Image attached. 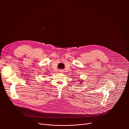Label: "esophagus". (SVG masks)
<instances>
[{"label": "esophagus", "instance_id": "34e87169", "mask_svg": "<svg viewBox=\"0 0 129 129\" xmlns=\"http://www.w3.org/2000/svg\"><path fill=\"white\" fill-rule=\"evenodd\" d=\"M59 71L60 72H63V70H62V69H60V70H59Z\"/></svg>", "mask_w": 129, "mask_h": 129}]
</instances>
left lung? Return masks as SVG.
Segmentation results:
<instances>
[{"label": "left lung", "instance_id": "1", "mask_svg": "<svg viewBox=\"0 0 129 129\" xmlns=\"http://www.w3.org/2000/svg\"><path fill=\"white\" fill-rule=\"evenodd\" d=\"M80 81H81V80H80ZM82 82H83V81H81V82H80V83H79V84H82Z\"/></svg>", "mask_w": 129, "mask_h": 129}]
</instances>
